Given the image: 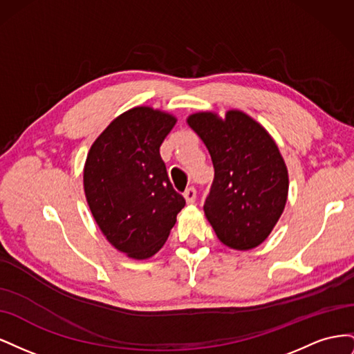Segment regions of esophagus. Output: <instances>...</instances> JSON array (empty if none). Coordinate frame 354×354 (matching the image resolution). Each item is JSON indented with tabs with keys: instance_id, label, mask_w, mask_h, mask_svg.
I'll use <instances>...</instances> for the list:
<instances>
[{
	"instance_id": "obj_1",
	"label": "esophagus",
	"mask_w": 354,
	"mask_h": 354,
	"mask_svg": "<svg viewBox=\"0 0 354 354\" xmlns=\"http://www.w3.org/2000/svg\"><path fill=\"white\" fill-rule=\"evenodd\" d=\"M185 199L187 201V203H194L196 201V189L195 187H189L185 192Z\"/></svg>"
}]
</instances>
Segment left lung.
Segmentation results:
<instances>
[{
  "label": "left lung",
  "instance_id": "1",
  "mask_svg": "<svg viewBox=\"0 0 354 354\" xmlns=\"http://www.w3.org/2000/svg\"><path fill=\"white\" fill-rule=\"evenodd\" d=\"M189 127L205 143L214 181L203 211L217 238L248 251L269 236L288 198V169L272 136L251 116L198 112Z\"/></svg>",
  "mask_w": 354,
  "mask_h": 354
}]
</instances>
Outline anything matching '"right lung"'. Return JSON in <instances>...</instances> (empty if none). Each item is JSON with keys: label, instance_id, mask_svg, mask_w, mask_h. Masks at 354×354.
<instances>
[{"label": "right lung", "instance_id": "add662e5", "mask_svg": "<svg viewBox=\"0 0 354 354\" xmlns=\"http://www.w3.org/2000/svg\"><path fill=\"white\" fill-rule=\"evenodd\" d=\"M176 122L167 112L137 106L106 127L85 160L84 192L93 217L106 239L134 260L162 248L186 205L159 153Z\"/></svg>", "mask_w": 354, "mask_h": 354}]
</instances>
